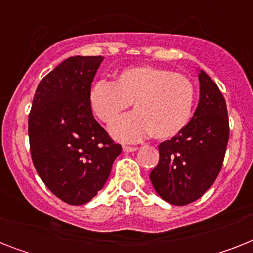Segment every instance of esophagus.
Here are the masks:
<instances>
[{
	"instance_id": "34e87169",
	"label": "esophagus",
	"mask_w": 253,
	"mask_h": 253,
	"mask_svg": "<svg viewBox=\"0 0 253 253\" xmlns=\"http://www.w3.org/2000/svg\"><path fill=\"white\" fill-rule=\"evenodd\" d=\"M138 148L136 147H131V146H123V151L125 152H134V151H136Z\"/></svg>"
}]
</instances>
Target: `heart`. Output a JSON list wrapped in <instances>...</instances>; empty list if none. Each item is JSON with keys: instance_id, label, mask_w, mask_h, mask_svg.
<instances>
[{"instance_id": "obj_1", "label": "heart", "mask_w": 253, "mask_h": 253, "mask_svg": "<svg viewBox=\"0 0 253 253\" xmlns=\"http://www.w3.org/2000/svg\"><path fill=\"white\" fill-rule=\"evenodd\" d=\"M93 113L110 123L134 103L135 113L115 121L111 134L122 142L152 135L164 140L184 130L192 117L194 86L188 77L155 67H134L119 73L115 83L101 80L89 93Z\"/></svg>"}]
</instances>
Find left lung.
<instances>
[{
	"label": "left lung",
	"instance_id": "1",
	"mask_svg": "<svg viewBox=\"0 0 253 253\" xmlns=\"http://www.w3.org/2000/svg\"><path fill=\"white\" fill-rule=\"evenodd\" d=\"M200 102L180 134L160 143L159 163L150 174L163 200L184 206L202 197L218 177L227 148L230 125L219 87L200 71Z\"/></svg>",
	"mask_w": 253,
	"mask_h": 253
}]
</instances>
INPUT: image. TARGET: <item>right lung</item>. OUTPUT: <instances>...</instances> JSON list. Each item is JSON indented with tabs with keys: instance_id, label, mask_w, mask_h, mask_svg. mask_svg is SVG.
Here are the masks:
<instances>
[{
	"instance_id": "add662e5",
	"label": "right lung",
	"mask_w": 253,
	"mask_h": 253,
	"mask_svg": "<svg viewBox=\"0 0 253 253\" xmlns=\"http://www.w3.org/2000/svg\"><path fill=\"white\" fill-rule=\"evenodd\" d=\"M102 56H72L39 83L29 114L30 152L38 174L69 205L97 196L122 146L93 117L89 93Z\"/></svg>"
}]
</instances>
